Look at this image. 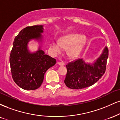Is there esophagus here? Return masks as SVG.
Here are the masks:
<instances>
[{
    "instance_id": "34e87169",
    "label": "esophagus",
    "mask_w": 120,
    "mask_h": 120,
    "mask_svg": "<svg viewBox=\"0 0 120 120\" xmlns=\"http://www.w3.org/2000/svg\"><path fill=\"white\" fill-rule=\"evenodd\" d=\"M57 64H58L59 65H61V66H63L65 65V63H64V62H58V63H57Z\"/></svg>"
}]
</instances>
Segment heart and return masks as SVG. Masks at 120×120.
Masks as SVG:
<instances>
[{"label":"heart","mask_w":120,"mask_h":120,"mask_svg":"<svg viewBox=\"0 0 120 120\" xmlns=\"http://www.w3.org/2000/svg\"><path fill=\"white\" fill-rule=\"evenodd\" d=\"M86 41V37L77 34H69L60 39V42L52 41L51 47L55 52H60L63 48L66 49L70 57L77 56Z\"/></svg>","instance_id":"heart-1"}]
</instances>
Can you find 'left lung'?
Listing matches in <instances>:
<instances>
[{
    "instance_id": "1",
    "label": "left lung",
    "mask_w": 120,
    "mask_h": 120,
    "mask_svg": "<svg viewBox=\"0 0 120 120\" xmlns=\"http://www.w3.org/2000/svg\"><path fill=\"white\" fill-rule=\"evenodd\" d=\"M109 57V49H105L103 54L93 65L85 64L82 59H78L66 65L64 83L70 89H81L96 83L105 74Z\"/></svg>"
}]
</instances>
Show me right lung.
Segmentation results:
<instances>
[{"mask_svg": "<svg viewBox=\"0 0 120 120\" xmlns=\"http://www.w3.org/2000/svg\"><path fill=\"white\" fill-rule=\"evenodd\" d=\"M42 26H28L16 36L9 57L11 76L17 85L26 90H35L41 86L47 70L56 64V59L39 50L30 54L27 48L30 39L41 38Z\"/></svg>", "mask_w": 120, "mask_h": 120, "instance_id": "obj_1", "label": "right lung"}]
</instances>
